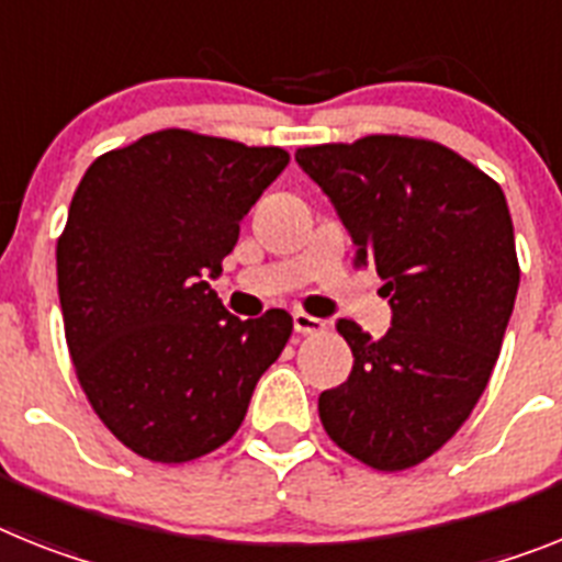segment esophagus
I'll return each instance as SVG.
<instances>
[{"label":"esophagus","instance_id":"34e87169","mask_svg":"<svg viewBox=\"0 0 562 562\" xmlns=\"http://www.w3.org/2000/svg\"><path fill=\"white\" fill-rule=\"evenodd\" d=\"M294 331L296 334H319V331H325V323L317 317H311V314H305V311H296Z\"/></svg>","mask_w":562,"mask_h":562}]
</instances>
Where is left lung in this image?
<instances>
[{
  "label": "left lung",
  "instance_id": "left-lung-1",
  "mask_svg": "<svg viewBox=\"0 0 562 562\" xmlns=\"http://www.w3.org/2000/svg\"><path fill=\"white\" fill-rule=\"evenodd\" d=\"M337 209L357 266L376 268L391 328L337 331L353 369L319 394L339 449L376 471H403L442 449L469 419L497 362L520 285L503 188L451 148L414 136L296 150Z\"/></svg>",
  "mask_w": 562,
  "mask_h": 562
}]
</instances>
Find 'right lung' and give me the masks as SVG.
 Masks as SVG:
<instances>
[{
	"label": "right lung",
	"instance_id": "obj_1",
	"mask_svg": "<svg viewBox=\"0 0 562 562\" xmlns=\"http://www.w3.org/2000/svg\"><path fill=\"white\" fill-rule=\"evenodd\" d=\"M289 165L193 131H157L93 159L56 243L65 339L85 397L134 454L188 463L243 426L291 314L239 319L209 280Z\"/></svg>",
	"mask_w": 562,
	"mask_h": 562
}]
</instances>
